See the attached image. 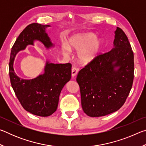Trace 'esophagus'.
<instances>
[{
  "label": "esophagus",
  "mask_w": 146,
  "mask_h": 146,
  "mask_svg": "<svg viewBox=\"0 0 146 146\" xmlns=\"http://www.w3.org/2000/svg\"><path fill=\"white\" fill-rule=\"evenodd\" d=\"M78 71V69L75 67V66H74V67L72 68V70H71V75H72L73 77H74L76 74H77Z\"/></svg>",
  "instance_id": "1"
}]
</instances>
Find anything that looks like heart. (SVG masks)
<instances>
[{"instance_id": "obj_1", "label": "heart", "mask_w": 146, "mask_h": 146, "mask_svg": "<svg viewBox=\"0 0 146 146\" xmlns=\"http://www.w3.org/2000/svg\"><path fill=\"white\" fill-rule=\"evenodd\" d=\"M101 47V42L92 33H80L73 35L68 41L64 40L61 44V50L65 55H69L71 49L78 51V58L81 62L88 63L93 60Z\"/></svg>"}]
</instances>
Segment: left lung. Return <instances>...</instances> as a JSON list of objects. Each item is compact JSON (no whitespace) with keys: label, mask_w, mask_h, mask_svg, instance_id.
<instances>
[{"label":"left lung","mask_w":146,"mask_h":146,"mask_svg":"<svg viewBox=\"0 0 146 146\" xmlns=\"http://www.w3.org/2000/svg\"><path fill=\"white\" fill-rule=\"evenodd\" d=\"M113 48L100 54L79 71L84 112L91 117L112 113L125 103L134 78V55L127 36L117 27Z\"/></svg>","instance_id":"left-lung-1"}]
</instances>
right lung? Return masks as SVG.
<instances>
[{
    "label": "right lung",
    "instance_id": "add662e5",
    "mask_svg": "<svg viewBox=\"0 0 146 146\" xmlns=\"http://www.w3.org/2000/svg\"><path fill=\"white\" fill-rule=\"evenodd\" d=\"M49 26L38 23L27 26L12 47L9 63L11 84L20 103L27 111L40 117H48L56 111L61 90L71 77V64H53L48 61L44 74L26 80L17 75L13 62L17 53L28 45H33L35 40L40 41L48 49L53 46L46 32V28Z\"/></svg>",
    "mask_w": 146,
    "mask_h": 146
}]
</instances>
